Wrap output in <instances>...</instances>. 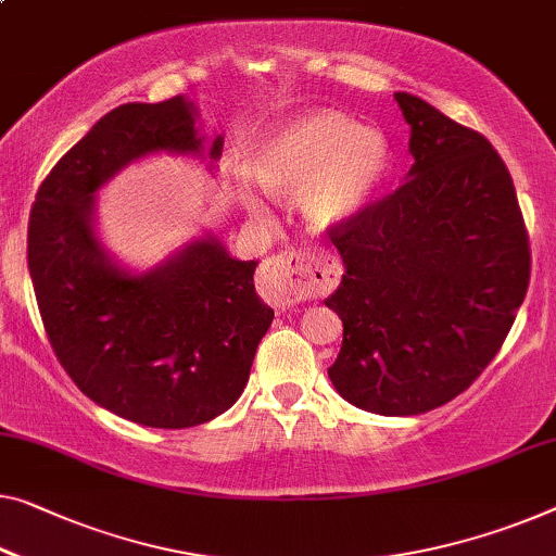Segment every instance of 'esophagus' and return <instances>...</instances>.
I'll return each instance as SVG.
<instances>
[{"label": "esophagus", "mask_w": 556, "mask_h": 556, "mask_svg": "<svg viewBox=\"0 0 556 556\" xmlns=\"http://www.w3.org/2000/svg\"><path fill=\"white\" fill-rule=\"evenodd\" d=\"M334 279V267L325 260H314L296 252L269 256L262 267V292L279 309H289L302 296L321 292Z\"/></svg>", "instance_id": "34e87169"}]
</instances>
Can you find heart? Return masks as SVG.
<instances>
[{
	"instance_id": "1",
	"label": "heart",
	"mask_w": 556,
	"mask_h": 556,
	"mask_svg": "<svg viewBox=\"0 0 556 556\" xmlns=\"http://www.w3.org/2000/svg\"><path fill=\"white\" fill-rule=\"evenodd\" d=\"M389 167L392 152L382 131L337 112H309L279 124L254 162L262 187L277 197H302L306 219L317 229H334L359 214ZM244 202L262 212L254 194Z\"/></svg>"
}]
</instances>
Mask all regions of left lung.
Returning <instances> with one entry per match:
<instances>
[{"mask_svg":"<svg viewBox=\"0 0 556 556\" xmlns=\"http://www.w3.org/2000/svg\"><path fill=\"white\" fill-rule=\"evenodd\" d=\"M414 164L394 192L327 229L344 325L329 379L384 417L421 414L469 389L502 350L532 271L515 181L490 139L396 92Z\"/></svg>","mask_w":556,"mask_h":556,"instance_id":"left-lung-1","label":"left lung"}]
</instances>
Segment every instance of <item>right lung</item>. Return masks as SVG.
I'll return each mask as SVG.
<instances>
[{
	"label": "right lung",
	"mask_w": 556,
	"mask_h": 556,
	"mask_svg": "<svg viewBox=\"0 0 556 556\" xmlns=\"http://www.w3.org/2000/svg\"><path fill=\"white\" fill-rule=\"evenodd\" d=\"M185 97L104 114L54 164L29 214L27 260L49 344L99 407L156 429L204 425L244 392L275 312L254 292L256 262L199 239L131 277L99 247L94 192L139 156L199 152ZM222 154V137L210 156Z\"/></svg>",
	"instance_id": "right-lung-1"
}]
</instances>
